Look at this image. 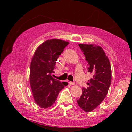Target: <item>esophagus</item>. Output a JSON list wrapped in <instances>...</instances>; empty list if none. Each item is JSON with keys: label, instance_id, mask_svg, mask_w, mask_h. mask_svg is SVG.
Masks as SVG:
<instances>
[{"label": "esophagus", "instance_id": "obj_1", "mask_svg": "<svg viewBox=\"0 0 132 132\" xmlns=\"http://www.w3.org/2000/svg\"><path fill=\"white\" fill-rule=\"evenodd\" d=\"M69 84L70 85H75V82H72V81H69Z\"/></svg>", "mask_w": 132, "mask_h": 132}]
</instances>
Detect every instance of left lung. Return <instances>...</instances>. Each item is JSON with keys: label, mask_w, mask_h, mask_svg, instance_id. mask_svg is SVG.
Listing matches in <instances>:
<instances>
[{"label": "left lung", "mask_w": 132, "mask_h": 132, "mask_svg": "<svg viewBox=\"0 0 132 132\" xmlns=\"http://www.w3.org/2000/svg\"><path fill=\"white\" fill-rule=\"evenodd\" d=\"M88 62V72L93 75L87 88H82V94L77 100L79 106L90 112L101 103L108 94L112 79L111 63L101 46L93 44H79Z\"/></svg>", "instance_id": "obj_1"}]
</instances>
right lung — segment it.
I'll list each match as a JSON object with an SVG mask.
<instances>
[{"mask_svg":"<svg viewBox=\"0 0 132 132\" xmlns=\"http://www.w3.org/2000/svg\"><path fill=\"white\" fill-rule=\"evenodd\" d=\"M69 42L58 39H48L39 45L32 57L30 82L32 96L41 108H48L55 103L59 91L68 85L53 79L56 62Z\"/></svg>","mask_w":132,"mask_h":132,"instance_id":"obj_1","label":"right lung"}]
</instances>
